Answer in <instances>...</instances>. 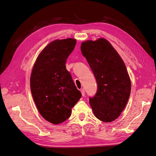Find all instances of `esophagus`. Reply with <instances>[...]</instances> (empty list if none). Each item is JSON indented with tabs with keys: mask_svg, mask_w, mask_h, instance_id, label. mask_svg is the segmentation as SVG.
<instances>
[{
	"mask_svg": "<svg viewBox=\"0 0 156 156\" xmlns=\"http://www.w3.org/2000/svg\"><path fill=\"white\" fill-rule=\"evenodd\" d=\"M81 95H82V96L84 97V96H85V90H84V89H81Z\"/></svg>",
	"mask_w": 156,
	"mask_h": 156,
	"instance_id": "obj_1",
	"label": "esophagus"
}]
</instances>
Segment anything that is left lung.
Returning <instances> with one entry per match:
<instances>
[{
  "mask_svg": "<svg viewBox=\"0 0 156 156\" xmlns=\"http://www.w3.org/2000/svg\"><path fill=\"white\" fill-rule=\"evenodd\" d=\"M81 51L95 77L97 91L89 98L95 116L104 122L117 119L125 109L131 92L126 66L107 40H87Z\"/></svg>",
  "mask_w": 156,
  "mask_h": 156,
  "instance_id": "left-lung-1",
  "label": "left lung"
}]
</instances>
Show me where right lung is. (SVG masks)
<instances>
[{
    "label": "right lung",
    "mask_w": 156,
    "mask_h": 156,
    "mask_svg": "<svg viewBox=\"0 0 156 156\" xmlns=\"http://www.w3.org/2000/svg\"><path fill=\"white\" fill-rule=\"evenodd\" d=\"M76 43L70 38L51 42L38 56L31 71L30 88L34 102L42 116L52 124L67 120L81 97L66 68Z\"/></svg>",
    "instance_id": "obj_1"
}]
</instances>
